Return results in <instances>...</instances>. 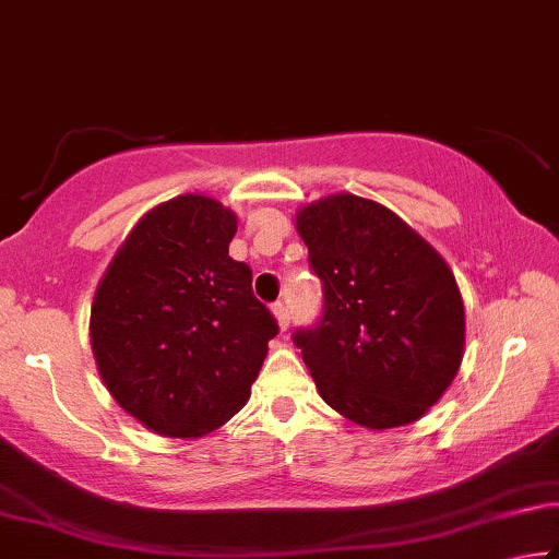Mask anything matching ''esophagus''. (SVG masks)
Instances as JSON below:
<instances>
[{
    "label": "esophagus",
    "instance_id": "obj_1",
    "mask_svg": "<svg viewBox=\"0 0 559 559\" xmlns=\"http://www.w3.org/2000/svg\"><path fill=\"white\" fill-rule=\"evenodd\" d=\"M272 312H274V317H277L280 328L287 330L289 328V309H287V305L285 302H274L272 305Z\"/></svg>",
    "mask_w": 559,
    "mask_h": 559
}]
</instances>
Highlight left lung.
Returning a JSON list of instances; mask_svg holds the SVG:
<instances>
[{"label": "left lung", "instance_id": "left-lung-1", "mask_svg": "<svg viewBox=\"0 0 559 559\" xmlns=\"http://www.w3.org/2000/svg\"><path fill=\"white\" fill-rule=\"evenodd\" d=\"M322 314L292 332L332 409L369 429L415 423L457 374L465 307L440 254L397 214L332 194L297 214Z\"/></svg>", "mask_w": 559, "mask_h": 559}]
</instances>
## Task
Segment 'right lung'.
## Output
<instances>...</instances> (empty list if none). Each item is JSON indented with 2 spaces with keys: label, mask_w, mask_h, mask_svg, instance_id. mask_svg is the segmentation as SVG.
I'll list each match as a JSON object with an SVG mask.
<instances>
[{
  "label": "right lung",
  "mask_w": 559,
  "mask_h": 559,
  "mask_svg": "<svg viewBox=\"0 0 559 559\" xmlns=\"http://www.w3.org/2000/svg\"><path fill=\"white\" fill-rule=\"evenodd\" d=\"M237 219L182 194L136 222L92 305V349L119 407L167 437H200L250 400L280 332L229 257Z\"/></svg>",
  "instance_id": "obj_1"
}]
</instances>
